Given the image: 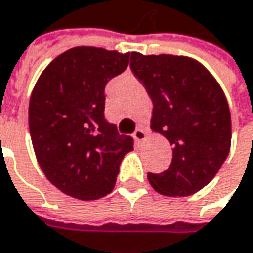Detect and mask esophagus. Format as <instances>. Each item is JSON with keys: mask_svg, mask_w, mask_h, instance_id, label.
Wrapping results in <instances>:
<instances>
[{"mask_svg": "<svg viewBox=\"0 0 253 253\" xmlns=\"http://www.w3.org/2000/svg\"><path fill=\"white\" fill-rule=\"evenodd\" d=\"M146 136V132L142 129V128H138L135 132H133V139L135 141H138V142H141V141H144Z\"/></svg>", "mask_w": 253, "mask_h": 253, "instance_id": "1", "label": "esophagus"}]
</instances>
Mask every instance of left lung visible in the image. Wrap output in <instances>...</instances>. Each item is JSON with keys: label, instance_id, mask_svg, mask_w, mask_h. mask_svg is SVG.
Here are the masks:
<instances>
[{"label": "left lung", "instance_id": "1", "mask_svg": "<svg viewBox=\"0 0 253 253\" xmlns=\"http://www.w3.org/2000/svg\"><path fill=\"white\" fill-rule=\"evenodd\" d=\"M131 70L154 102L151 128L173 146L169 168L148 173L152 188L188 196L208 185L231 148V112L225 94L198 61L131 52Z\"/></svg>", "mask_w": 253, "mask_h": 253}]
</instances>
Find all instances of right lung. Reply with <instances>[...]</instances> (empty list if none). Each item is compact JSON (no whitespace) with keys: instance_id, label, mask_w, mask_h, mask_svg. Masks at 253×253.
Wrapping results in <instances>:
<instances>
[{"instance_id":"add662e5","label":"right lung","mask_w":253,"mask_h":253,"mask_svg":"<svg viewBox=\"0 0 253 253\" xmlns=\"http://www.w3.org/2000/svg\"><path fill=\"white\" fill-rule=\"evenodd\" d=\"M129 52L77 46L41 74L28 109L37 161L48 181L67 195L92 201L117 182L133 139L105 117V86L128 67Z\"/></svg>"}]
</instances>
